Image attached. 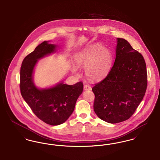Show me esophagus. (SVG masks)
I'll return each instance as SVG.
<instances>
[{"mask_svg":"<svg viewBox=\"0 0 160 160\" xmlns=\"http://www.w3.org/2000/svg\"><path fill=\"white\" fill-rule=\"evenodd\" d=\"M83 88L84 91H91L92 89L91 86L89 84H87L84 85Z\"/></svg>","mask_w":160,"mask_h":160,"instance_id":"1","label":"esophagus"}]
</instances>
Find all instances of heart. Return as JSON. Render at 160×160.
<instances>
[{"instance_id":"b5f03b06","label":"heart","mask_w":160,"mask_h":160,"mask_svg":"<svg viewBox=\"0 0 160 160\" xmlns=\"http://www.w3.org/2000/svg\"><path fill=\"white\" fill-rule=\"evenodd\" d=\"M112 62L110 50L100 44L90 46L80 52L76 59L78 67L84 68L86 76L92 80H98L108 72ZM72 71L78 74V69L74 67Z\"/></svg>"}]
</instances>
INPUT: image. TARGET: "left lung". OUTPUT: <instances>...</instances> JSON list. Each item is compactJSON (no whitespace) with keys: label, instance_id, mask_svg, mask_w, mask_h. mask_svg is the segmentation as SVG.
<instances>
[{"label":"left lung","instance_id":"1","mask_svg":"<svg viewBox=\"0 0 160 160\" xmlns=\"http://www.w3.org/2000/svg\"><path fill=\"white\" fill-rule=\"evenodd\" d=\"M114 64L95 84L93 110L101 119L116 123L128 119L145 96L148 76L142 54L123 38H117Z\"/></svg>","mask_w":160,"mask_h":160}]
</instances>
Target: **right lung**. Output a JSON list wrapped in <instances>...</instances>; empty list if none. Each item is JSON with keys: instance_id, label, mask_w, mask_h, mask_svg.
I'll return each instance as SVG.
<instances>
[{"instance_id": "right-lung-1", "label": "right lung", "mask_w": 160, "mask_h": 160, "mask_svg": "<svg viewBox=\"0 0 160 160\" xmlns=\"http://www.w3.org/2000/svg\"><path fill=\"white\" fill-rule=\"evenodd\" d=\"M56 45L44 41L23 59L20 88L23 99L39 119L51 125L65 122L73 112L77 99L83 90L82 82L73 85L62 82L54 87L39 89L33 82L32 74L38 59L53 53Z\"/></svg>"}]
</instances>
